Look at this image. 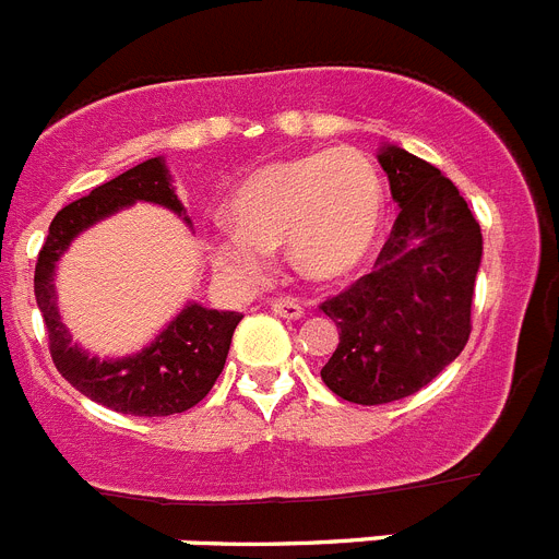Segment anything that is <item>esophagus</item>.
<instances>
[{"label":"esophagus","instance_id":"1","mask_svg":"<svg viewBox=\"0 0 559 559\" xmlns=\"http://www.w3.org/2000/svg\"><path fill=\"white\" fill-rule=\"evenodd\" d=\"M271 310H274L276 316H283V319H302V316H305L302 305L296 302V299H290V296H283V299H274Z\"/></svg>","mask_w":559,"mask_h":559}]
</instances>
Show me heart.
I'll use <instances>...</instances> for the list:
<instances>
[{
  "mask_svg": "<svg viewBox=\"0 0 559 559\" xmlns=\"http://www.w3.org/2000/svg\"><path fill=\"white\" fill-rule=\"evenodd\" d=\"M235 226L210 240L212 263L254 283L271 251L288 243L290 265L313 283L358 269L383 224V185L367 153L316 151L251 173L229 199Z\"/></svg>",
  "mask_w": 559,
  "mask_h": 559,
  "instance_id": "obj_1",
  "label": "heart"
}]
</instances>
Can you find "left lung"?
Here are the masks:
<instances>
[{
	"mask_svg": "<svg viewBox=\"0 0 559 559\" xmlns=\"http://www.w3.org/2000/svg\"><path fill=\"white\" fill-rule=\"evenodd\" d=\"M400 215L374 271L322 305L338 347L322 380L338 397L380 406L428 386L471 338L481 226L456 185L397 145H380Z\"/></svg>",
	"mask_w": 559,
	"mask_h": 559,
	"instance_id": "left-lung-1",
	"label": "left lung"
}]
</instances>
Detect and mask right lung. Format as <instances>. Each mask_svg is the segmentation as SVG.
Listing matches in <instances>:
<instances>
[{
    "instance_id": "add662e5",
    "label": "right lung",
    "mask_w": 559,
    "mask_h": 559,
    "mask_svg": "<svg viewBox=\"0 0 559 559\" xmlns=\"http://www.w3.org/2000/svg\"><path fill=\"white\" fill-rule=\"evenodd\" d=\"M136 201L165 206L190 226V215L176 195L165 159L153 156L58 212L38 251L33 285L49 333V353L58 372L78 392L131 417H167L187 412L210 394L224 372L231 333L243 316L187 302L181 313L140 353L126 358H97L78 347L58 313L56 269L63 251L88 226L111 218Z\"/></svg>"
}]
</instances>
